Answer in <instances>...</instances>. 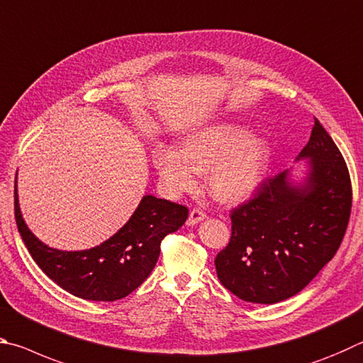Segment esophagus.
<instances>
[{
	"instance_id": "34e87169",
	"label": "esophagus",
	"mask_w": 363,
	"mask_h": 363,
	"mask_svg": "<svg viewBox=\"0 0 363 363\" xmlns=\"http://www.w3.org/2000/svg\"><path fill=\"white\" fill-rule=\"evenodd\" d=\"M207 217L206 215V212L204 211H201V208H193L191 212H189V217H188V221L186 223L189 225V226H193V225H196V223H199L201 220H204Z\"/></svg>"
}]
</instances>
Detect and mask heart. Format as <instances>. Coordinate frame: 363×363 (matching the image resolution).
Here are the masks:
<instances>
[{"mask_svg": "<svg viewBox=\"0 0 363 363\" xmlns=\"http://www.w3.org/2000/svg\"><path fill=\"white\" fill-rule=\"evenodd\" d=\"M268 157L269 146L263 137L228 121L189 132L178 151L169 146L152 151V164L165 193L191 191L194 174H206L208 193L226 204L249 198L262 180Z\"/></svg>", "mask_w": 363, "mask_h": 363, "instance_id": "1", "label": "heart"}]
</instances>
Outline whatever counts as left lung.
<instances>
[{
  "label": "left lung",
  "instance_id": "8db88e82",
  "mask_svg": "<svg viewBox=\"0 0 363 363\" xmlns=\"http://www.w3.org/2000/svg\"><path fill=\"white\" fill-rule=\"evenodd\" d=\"M309 159L303 185L289 172L266 178L231 211V239L217 258L220 282L240 300L272 304L301 291L340 249L351 217L347 165L319 119L298 159Z\"/></svg>",
  "mask_w": 363,
  "mask_h": 363
}]
</instances>
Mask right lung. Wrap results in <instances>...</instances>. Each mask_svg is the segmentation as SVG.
Listing matches in <instances>:
<instances>
[{
	"label": "right lung",
	"mask_w": 363,
	"mask_h": 363,
	"mask_svg": "<svg viewBox=\"0 0 363 363\" xmlns=\"http://www.w3.org/2000/svg\"><path fill=\"white\" fill-rule=\"evenodd\" d=\"M14 213L25 247L44 274L82 300L116 301L132 294L150 276L161 253V240L183 226L188 207L143 196L130 220L114 236L81 252L50 249L35 238L22 218L17 186Z\"/></svg>",
	"instance_id": "obj_1"
}]
</instances>
